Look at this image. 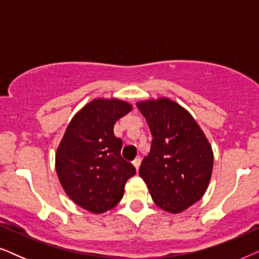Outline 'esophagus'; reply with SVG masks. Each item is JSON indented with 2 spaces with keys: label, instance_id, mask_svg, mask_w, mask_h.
I'll return each mask as SVG.
<instances>
[{
  "label": "esophagus",
  "instance_id": "esophagus-1",
  "mask_svg": "<svg viewBox=\"0 0 259 259\" xmlns=\"http://www.w3.org/2000/svg\"><path fill=\"white\" fill-rule=\"evenodd\" d=\"M140 164H141V158L140 157H138V158H136L133 160V165H134V167L137 168V171H138V169H139Z\"/></svg>",
  "mask_w": 259,
  "mask_h": 259
}]
</instances>
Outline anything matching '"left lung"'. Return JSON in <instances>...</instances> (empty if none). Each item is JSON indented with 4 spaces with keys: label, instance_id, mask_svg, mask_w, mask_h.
Masks as SVG:
<instances>
[{
    "label": "left lung",
    "instance_id": "1",
    "mask_svg": "<svg viewBox=\"0 0 259 259\" xmlns=\"http://www.w3.org/2000/svg\"><path fill=\"white\" fill-rule=\"evenodd\" d=\"M153 137L139 175L162 210L179 213L203 197L213 167V153L196 120L168 99L137 105Z\"/></svg>",
    "mask_w": 259,
    "mask_h": 259
}]
</instances>
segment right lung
<instances>
[{
	"instance_id": "1",
	"label": "right lung",
	"mask_w": 259,
	"mask_h": 259,
	"mask_svg": "<svg viewBox=\"0 0 259 259\" xmlns=\"http://www.w3.org/2000/svg\"><path fill=\"white\" fill-rule=\"evenodd\" d=\"M127 102L98 99L74 116L56 152V172L70 199L102 213L121 200L126 182L136 167L121 157L122 141L114 123L131 112Z\"/></svg>"
}]
</instances>
